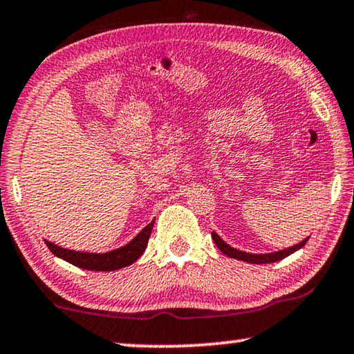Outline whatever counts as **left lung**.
<instances>
[{"label": "left lung", "mask_w": 354, "mask_h": 354, "mask_svg": "<svg viewBox=\"0 0 354 354\" xmlns=\"http://www.w3.org/2000/svg\"><path fill=\"white\" fill-rule=\"evenodd\" d=\"M211 236H213L216 246H218L225 256L232 257V259L245 261V262H250V263H272V262L281 261V259H284V257H288L289 254H292L294 251L300 250V248H302L308 241V239H305V240L300 241L299 245H294L291 248H286V250H281V251H277V252H270V254H251V252L239 251V250H235V248L229 246L223 239H221L218 234H216V232H213Z\"/></svg>", "instance_id": "obj_1"}]
</instances>
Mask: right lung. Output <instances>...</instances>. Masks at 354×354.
I'll use <instances>...</instances> for the list:
<instances>
[{"label": "right lung", "instance_id": "obj_1", "mask_svg": "<svg viewBox=\"0 0 354 354\" xmlns=\"http://www.w3.org/2000/svg\"><path fill=\"white\" fill-rule=\"evenodd\" d=\"M152 225H154V221H152L151 224H147L146 227L130 241V243L119 248V250L103 252V254L65 250V248L57 246L54 243H50V241L47 240L44 241L47 248L52 251V254L62 257V259L73 263V266H76L79 268H86V270L111 272V270H119V268L130 266V263H133L141 254H143V251L147 246V240H149L151 236Z\"/></svg>", "mask_w": 354, "mask_h": 354}]
</instances>
